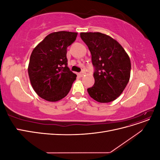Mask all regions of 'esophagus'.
<instances>
[{
    "instance_id": "34e87169",
    "label": "esophagus",
    "mask_w": 160,
    "mask_h": 160,
    "mask_svg": "<svg viewBox=\"0 0 160 160\" xmlns=\"http://www.w3.org/2000/svg\"><path fill=\"white\" fill-rule=\"evenodd\" d=\"M85 73V71H82V72H79V73H78V75L79 76V77H82V76H83L84 74Z\"/></svg>"
}]
</instances>
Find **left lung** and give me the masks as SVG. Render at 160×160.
I'll return each instance as SVG.
<instances>
[{"label":"left lung","instance_id":"left-lung-1","mask_svg":"<svg viewBox=\"0 0 160 160\" xmlns=\"http://www.w3.org/2000/svg\"><path fill=\"white\" fill-rule=\"evenodd\" d=\"M91 54L95 83L88 89L91 98L109 103L122 93L130 78L131 61L122 46L101 32H81Z\"/></svg>","mask_w":160,"mask_h":160}]
</instances>
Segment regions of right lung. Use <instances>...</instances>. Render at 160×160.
Instances as JSON below:
<instances>
[{
    "instance_id": "obj_1",
    "label": "right lung",
    "mask_w": 160,
    "mask_h": 160,
    "mask_svg": "<svg viewBox=\"0 0 160 160\" xmlns=\"http://www.w3.org/2000/svg\"><path fill=\"white\" fill-rule=\"evenodd\" d=\"M77 35L68 31L52 32L33 49L28 72L33 89L41 98L54 102L69 93L77 75L67 67V49Z\"/></svg>"
}]
</instances>
